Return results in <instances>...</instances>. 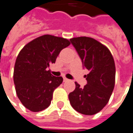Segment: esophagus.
<instances>
[{
  "label": "esophagus",
  "instance_id": "1",
  "mask_svg": "<svg viewBox=\"0 0 133 133\" xmlns=\"http://www.w3.org/2000/svg\"><path fill=\"white\" fill-rule=\"evenodd\" d=\"M68 79H66V77H64V82H66V81H68Z\"/></svg>",
  "mask_w": 133,
  "mask_h": 133
}]
</instances>
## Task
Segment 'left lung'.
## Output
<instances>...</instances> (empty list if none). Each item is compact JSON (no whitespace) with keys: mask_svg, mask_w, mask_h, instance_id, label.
I'll return each mask as SVG.
<instances>
[{"mask_svg":"<svg viewBox=\"0 0 133 133\" xmlns=\"http://www.w3.org/2000/svg\"><path fill=\"white\" fill-rule=\"evenodd\" d=\"M83 66L87 84L83 88L75 82L76 88L69 95L71 107L78 112L92 115L101 111L113 92L115 65L110 50L94 38L82 36L70 39Z\"/></svg>","mask_w":133,"mask_h":133,"instance_id":"obj_1","label":"left lung"}]
</instances>
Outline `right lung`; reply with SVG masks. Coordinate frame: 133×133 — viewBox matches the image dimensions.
<instances>
[{"label":"right lung","mask_w":133,"mask_h":133,"mask_svg":"<svg viewBox=\"0 0 133 133\" xmlns=\"http://www.w3.org/2000/svg\"><path fill=\"white\" fill-rule=\"evenodd\" d=\"M69 44L66 38L47 34L30 41L21 50L15 63L14 82L17 96L26 108L39 112L49 106L54 91L63 78L53 76L47 68Z\"/></svg>","instance_id":"add662e5"}]
</instances>
